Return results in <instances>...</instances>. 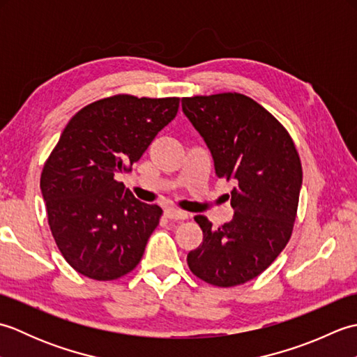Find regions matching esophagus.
Returning <instances> with one entry per match:
<instances>
[{
    "instance_id": "1",
    "label": "esophagus",
    "mask_w": 357,
    "mask_h": 357,
    "mask_svg": "<svg viewBox=\"0 0 357 357\" xmlns=\"http://www.w3.org/2000/svg\"><path fill=\"white\" fill-rule=\"evenodd\" d=\"M165 218L170 219V221H185L188 218V215L185 211H179V210H174V208H167L165 210Z\"/></svg>"
}]
</instances>
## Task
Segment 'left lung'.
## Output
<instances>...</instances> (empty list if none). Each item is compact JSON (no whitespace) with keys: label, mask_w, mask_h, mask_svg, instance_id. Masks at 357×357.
Returning <instances> with one entry per match:
<instances>
[{"label":"left lung","mask_w":357,"mask_h":357,"mask_svg":"<svg viewBox=\"0 0 357 357\" xmlns=\"http://www.w3.org/2000/svg\"><path fill=\"white\" fill-rule=\"evenodd\" d=\"M183 110L213 155L216 176L233 181L234 216L218 229L195 221L202 244L187 255L196 278L215 287L245 284L267 270L291 238L302 164L287 128L242 93L183 98Z\"/></svg>","instance_id":"8db88e82"}]
</instances>
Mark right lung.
I'll return each instance as SVG.
<instances>
[{"label": "right lung", "instance_id": "1", "mask_svg": "<svg viewBox=\"0 0 357 357\" xmlns=\"http://www.w3.org/2000/svg\"><path fill=\"white\" fill-rule=\"evenodd\" d=\"M179 98L113 95L82 107L41 172L47 222L72 268L95 280L126 276L146 250L162 208L116 181L176 116Z\"/></svg>", "mask_w": 357, "mask_h": 357}]
</instances>
